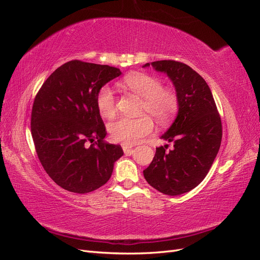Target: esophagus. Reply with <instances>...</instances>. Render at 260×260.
<instances>
[{"label":"esophagus","instance_id":"obj_1","mask_svg":"<svg viewBox=\"0 0 260 260\" xmlns=\"http://www.w3.org/2000/svg\"><path fill=\"white\" fill-rule=\"evenodd\" d=\"M122 149H123L124 154H125V155H128V156L132 155V153H133V151H132V146H129V145H122Z\"/></svg>","mask_w":260,"mask_h":260}]
</instances>
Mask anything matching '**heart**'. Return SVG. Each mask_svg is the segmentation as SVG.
<instances>
[{"instance_id":"1","label":"heart","mask_w":260,"mask_h":260,"mask_svg":"<svg viewBox=\"0 0 260 260\" xmlns=\"http://www.w3.org/2000/svg\"><path fill=\"white\" fill-rule=\"evenodd\" d=\"M123 84L128 89L143 98L141 109L148 113L160 123L167 122L178 111L179 100L176 92L162 88L158 77L136 73L124 78ZM96 105L100 114L111 118L116 113V98L111 86L104 85L98 93ZM154 128L153 120L148 115L137 118L119 117L108 124V130L114 141L125 145H133L149 135Z\"/></svg>"}]
</instances>
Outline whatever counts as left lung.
I'll return each instance as SVG.
<instances>
[{"mask_svg": "<svg viewBox=\"0 0 260 260\" xmlns=\"http://www.w3.org/2000/svg\"><path fill=\"white\" fill-rule=\"evenodd\" d=\"M151 65L174 83L179 106L175 121L160 137L174 142V148L156 147L143 175L160 193L181 195L193 190L207 176L221 144V119L208 84L190 66L176 60H157ZM148 66L149 62L143 67Z\"/></svg>", "mask_w": 260, "mask_h": 260, "instance_id": "8db88e82", "label": "left lung"}]
</instances>
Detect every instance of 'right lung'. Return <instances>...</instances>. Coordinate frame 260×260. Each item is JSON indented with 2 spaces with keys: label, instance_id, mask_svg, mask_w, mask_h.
Segmentation results:
<instances>
[{
  "label": "right lung",
  "instance_id": "right-lung-1",
  "mask_svg": "<svg viewBox=\"0 0 260 260\" xmlns=\"http://www.w3.org/2000/svg\"><path fill=\"white\" fill-rule=\"evenodd\" d=\"M120 75L116 67L70 60L45 80L35 99L31 135L38 157L54 182L69 192L84 194L104 185L123 155L120 145L104 142L106 129L96 105L102 86Z\"/></svg>",
  "mask_w": 260,
  "mask_h": 260
}]
</instances>
